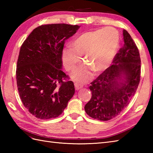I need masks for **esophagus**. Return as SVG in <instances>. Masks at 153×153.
<instances>
[{
    "mask_svg": "<svg viewBox=\"0 0 153 153\" xmlns=\"http://www.w3.org/2000/svg\"><path fill=\"white\" fill-rule=\"evenodd\" d=\"M74 85H75V89H76V90H79V89H82V87H83V85H80V84H79V83H76L74 84Z\"/></svg>",
    "mask_w": 153,
    "mask_h": 153,
    "instance_id": "esophagus-1",
    "label": "esophagus"
}]
</instances>
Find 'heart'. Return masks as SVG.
I'll return each instance as SVG.
<instances>
[{
  "instance_id": "1",
  "label": "heart",
  "mask_w": 153,
  "mask_h": 153,
  "mask_svg": "<svg viewBox=\"0 0 153 153\" xmlns=\"http://www.w3.org/2000/svg\"><path fill=\"white\" fill-rule=\"evenodd\" d=\"M120 41L118 31L108 27L87 31L79 35L71 47L64 48L62 53L63 64L68 71H72L81 61H86L76 68L71 77L79 83H85L92 77V71L97 72L108 68L114 59Z\"/></svg>"
}]
</instances>
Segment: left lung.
Wrapping results in <instances>:
<instances>
[{"mask_svg": "<svg viewBox=\"0 0 153 153\" xmlns=\"http://www.w3.org/2000/svg\"><path fill=\"white\" fill-rule=\"evenodd\" d=\"M124 45L111 66L91 83V98L85 106L87 115L107 121L119 115L137 91L141 77V58L137 47L126 30Z\"/></svg>", "mask_w": 153, "mask_h": 153, "instance_id": "1", "label": "left lung"}]
</instances>
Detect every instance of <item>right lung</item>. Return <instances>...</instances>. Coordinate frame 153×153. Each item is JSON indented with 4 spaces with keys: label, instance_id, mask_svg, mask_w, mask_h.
Here are the masks:
<instances>
[{
    "label": "right lung",
    "instance_id": "1",
    "mask_svg": "<svg viewBox=\"0 0 153 153\" xmlns=\"http://www.w3.org/2000/svg\"><path fill=\"white\" fill-rule=\"evenodd\" d=\"M79 25H42L24 41L19 51L16 82L23 105L32 115L48 120L59 116L75 93L74 83L62 70L65 41Z\"/></svg>",
    "mask_w": 153,
    "mask_h": 153
}]
</instances>
